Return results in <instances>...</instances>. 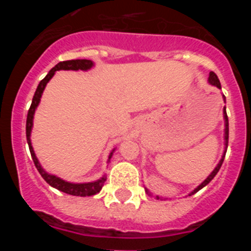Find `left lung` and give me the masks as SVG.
<instances>
[{"label":"left lung","instance_id":"1","mask_svg":"<svg viewBox=\"0 0 251 251\" xmlns=\"http://www.w3.org/2000/svg\"><path fill=\"white\" fill-rule=\"evenodd\" d=\"M208 83L211 84V85L216 86V88H219V89H221V84H220V80H219V77H217V75L215 74L214 72H211V73H210V75H208ZM223 99H224V101L226 100L225 95H223ZM223 114H224V121H225V129H224V141H225V142H224V145H225V150H224L223 156H221V159H220V161H219V163H217V166H216V167L214 168V171H212L211 174L208 175V176H207V178H206L205 181H203V182H201L200 185L197 186V187L195 188V190H192V191L190 192V194H188V196H191V195L196 194L197 191H200L201 188H203V187H205V186L207 185V183H210V181H211V179L214 178L215 176H216V174H217V172H219V170H220L221 165H223L224 158H225V153H226V150H227V142H229V119H227V114H226V106H224ZM145 188H146V187H145ZM146 192H147V194L150 195V196H152V194H151V192L148 191L147 188H146ZM156 199H157V200H159V199H161V197H159V196H156Z\"/></svg>","mask_w":251,"mask_h":251}]
</instances>
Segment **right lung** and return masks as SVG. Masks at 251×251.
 Wrapping results in <instances>:
<instances>
[{
    "label": "right lung",
    "mask_w": 251,
    "mask_h": 251,
    "mask_svg": "<svg viewBox=\"0 0 251 251\" xmlns=\"http://www.w3.org/2000/svg\"><path fill=\"white\" fill-rule=\"evenodd\" d=\"M94 66V63L92 60H86V59H77V60H68V61H60L59 64L51 69L49 74L44 77L43 80L40 81V84L37 85V89L34 94V98H32V103H31L30 109H28L27 113V119H26V138H27V145L28 148H30L31 157H32V161H34L35 166H36L37 171L40 172V175L43 176V178L45 179L46 182L50 186H52L54 188L59 190L61 192H65V194L73 195V196H92V195L98 194L100 192L101 187H103L104 182L106 181V175H103L97 181H93V182H84V183H73L68 182L65 179L60 178V177L55 176V175H51L49 172H46L43 168V166L40 165L39 159H37L36 154H35V151L32 148V145H31V132H32V126H34V115L35 110L39 106L40 100H41V97H43V93L45 90L46 84L50 81V79L55 75V72H59V70H83V72H86V70H90V69ZM115 148L109 153V157H108V162H110V158H112L113 153H114Z\"/></svg>",
    "instance_id": "1"
}]
</instances>
